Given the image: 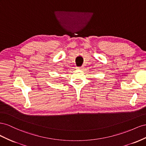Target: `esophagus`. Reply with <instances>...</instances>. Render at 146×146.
<instances>
[{
    "instance_id": "34e87169",
    "label": "esophagus",
    "mask_w": 146,
    "mask_h": 146,
    "mask_svg": "<svg viewBox=\"0 0 146 146\" xmlns=\"http://www.w3.org/2000/svg\"><path fill=\"white\" fill-rule=\"evenodd\" d=\"M82 66H77V68H77L78 70H81V69H82Z\"/></svg>"
}]
</instances>
